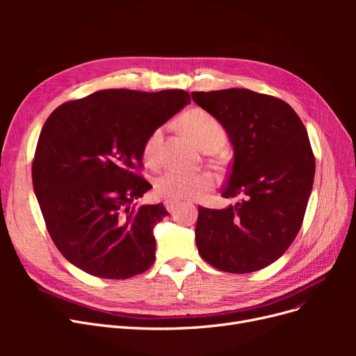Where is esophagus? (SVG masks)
I'll use <instances>...</instances> for the list:
<instances>
[{"label":"esophagus","instance_id":"34e87169","mask_svg":"<svg viewBox=\"0 0 356 356\" xmlns=\"http://www.w3.org/2000/svg\"><path fill=\"white\" fill-rule=\"evenodd\" d=\"M164 207L168 212H175V209L177 208V202H172V200H164Z\"/></svg>","mask_w":356,"mask_h":356}]
</instances>
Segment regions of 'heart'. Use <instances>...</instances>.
<instances>
[{"mask_svg":"<svg viewBox=\"0 0 356 356\" xmlns=\"http://www.w3.org/2000/svg\"><path fill=\"white\" fill-rule=\"evenodd\" d=\"M180 125L203 152H218L227 143L225 129L211 114L203 109H192L181 117ZM164 129H154L147 138L143 148V159L148 165L159 163V152ZM213 177L208 173H186L180 170H167L154 180V193L165 200L181 202L200 197L213 188Z\"/></svg>","mask_w":356,"mask_h":356,"instance_id":"obj_1","label":"heart"}]
</instances>
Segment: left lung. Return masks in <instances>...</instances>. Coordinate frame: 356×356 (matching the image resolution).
<instances>
[{"label":"left lung","instance_id":"left-lung-1","mask_svg":"<svg viewBox=\"0 0 356 356\" xmlns=\"http://www.w3.org/2000/svg\"><path fill=\"white\" fill-rule=\"evenodd\" d=\"M192 98L225 129L234 161L222 196L239 199L225 209L199 207L197 251L220 271H258L300 231L314 180L307 131L289 104L250 89L192 92Z\"/></svg>","mask_w":356,"mask_h":356}]
</instances>
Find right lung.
Here are the masks:
<instances>
[{"instance_id": "obj_1", "label": "right lung", "mask_w": 356, "mask_h": 356, "mask_svg": "<svg viewBox=\"0 0 356 356\" xmlns=\"http://www.w3.org/2000/svg\"><path fill=\"white\" fill-rule=\"evenodd\" d=\"M191 104L186 90L105 89L56 108L37 143L31 176L47 231L74 267L125 280L156 259L163 203L136 200L152 189L137 175L154 129Z\"/></svg>"}]
</instances>
